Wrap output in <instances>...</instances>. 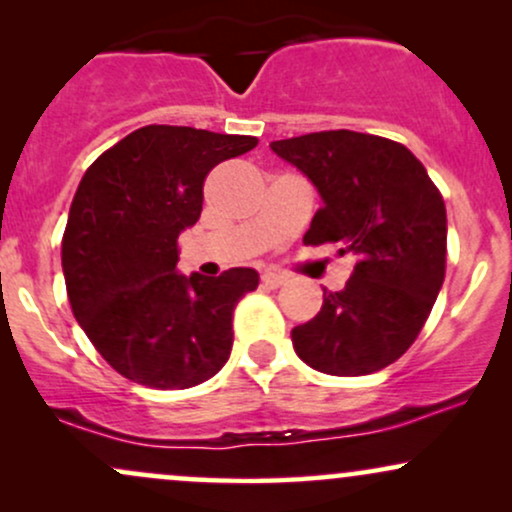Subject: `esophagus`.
<instances>
[{"label": "esophagus", "instance_id": "esophagus-1", "mask_svg": "<svg viewBox=\"0 0 512 512\" xmlns=\"http://www.w3.org/2000/svg\"><path fill=\"white\" fill-rule=\"evenodd\" d=\"M262 284L269 286V289H279V286L286 284V276L279 272H264L262 274Z\"/></svg>", "mask_w": 512, "mask_h": 512}]
</instances>
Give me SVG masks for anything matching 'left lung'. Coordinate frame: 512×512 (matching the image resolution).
<instances>
[{
    "mask_svg": "<svg viewBox=\"0 0 512 512\" xmlns=\"http://www.w3.org/2000/svg\"><path fill=\"white\" fill-rule=\"evenodd\" d=\"M322 197L305 245L358 257L342 291L293 327L296 354L327 375H368L419 337L445 279L448 219L438 187L404 144L330 129L272 142Z\"/></svg>",
    "mask_w": 512,
    "mask_h": 512,
    "instance_id": "left-lung-1",
    "label": "left lung"
}]
</instances>
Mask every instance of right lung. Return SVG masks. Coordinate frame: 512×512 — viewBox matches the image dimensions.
Here are the masks:
<instances>
[{
  "instance_id": "add662e5",
  "label": "right lung",
  "mask_w": 512,
  "mask_h": 512,
  "mask_svg": "<svg viewBox=\"0 0 512 512\" xmlns=\"http://www.w3.org/2000/svg\"><path fill=\"white\" fill-rule=\"evenodd\" d=\"M255 146L245 134L146 125L81 178L62 236L64 284L81 330L132 383L185 390L231 356L233 310L260 276H182L178 236L202 214L209 170Z\"/></svg>"
}]
</instances>
